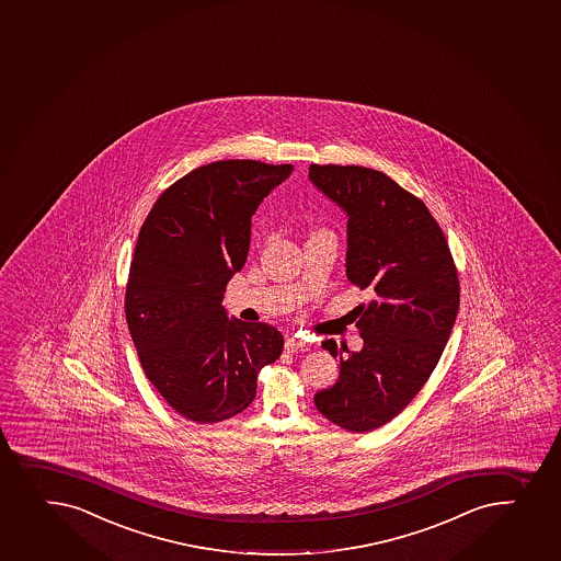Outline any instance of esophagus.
I'll return each instance as SVG.
<instances>
[{
    "mask_svg": "<svg viewBox=\"0 0 561 561\" xmlns=\"http://www.w3.org/2000/svg\"><path fill=\"white\" fill-rule=\"evenodd\" d=\"M307 347H309V344L298 339V336H290V339L285 341V350H287V352H298V350H307Z\"/></svg>",
    "mask_w": 561,
    "mask_h": 561,
    "instance_id": "34e87169",
    "label": "esophagus"
}]
</instances>
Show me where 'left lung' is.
I'll return each instance as SVG.
<instances>
[{"label": "left lung", "instance_id": "obj_1", "mask_svg": "<svg viewBox=\"0 0 561 561\" xmlns=\"http://www.w3.org/2000/svg\"><path fill=\"white\" fill-rule=\"evenodd\" d=\"M309 180L346 211V276L374 296L355 307L360 352L322 342L341 374L314 404L339 427L368 433L398 416L436 368L460 306L457 266L427 206L381 171L312 163Z\"/></svg>", "mask_w": 561, "mask_h": 561}]
</instances>
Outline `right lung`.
Here are the masks:
<instances>
[{"label": "right lung", "instance_id": "right-lung-1", "mask_svg": "<svg viewBox=\"0 0 561 561\" xmlns=\"http://www.w3.org/2000/svg\"><path fill=\"white\" fill-rule=\"evenodd\" d=\"M293 165L208 163L169 185L139 230L125 312L145 376L180 416L217 423L255 398L284 350L265 322L226 317V284L249 255L252 215Z\"/></svg>", "mask_w": 561, "mask_h": 561}]
</instances>
